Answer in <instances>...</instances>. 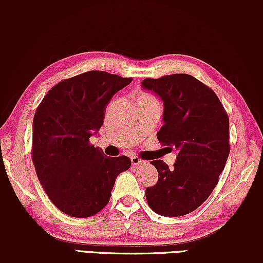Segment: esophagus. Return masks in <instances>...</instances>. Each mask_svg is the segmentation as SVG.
Masks as SVG:
<instances>
[{
  "instance_id": "obj_1",
  "label": "esophagus",
  "mask_w": 263,
  "mask_h": 263,
  "mask_svg": "<svg viewBox=\"0 0 263 263\" xmlns=\"http://www.w3.org/2000/svg\"><path fill=\"white\" fill-rule=\"evenodd\" d=\"M131 162H132V165H142V164H144L143 159H141L140 157H137V156L131 157Z\"/></svg>"
}]
</instances>
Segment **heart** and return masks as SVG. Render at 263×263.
<instances>
[{"mask_svg":"<svg viewBox=\"0 0 263 263\" xmlns=\"http://www.w3.org/2000/svg\"><path fill=\"white\" fill-rule=\"evenodd\" d=\"M141 99H153V98L151 95H148V93H143V95L141 96Z\"/></svg>","mask_w":263,"mask_h":263,"instance_id":"heart-1","label":"heart"}]
</instances>
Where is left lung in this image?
I'll list each match as a JSON object with an SVG mask.
<instances>
[{
	"mask_svg": "<svg viewBox=\"0 0 263 263\" xmlns=\"http://www.w3.org/2000/svg\"><path fill=\"white\" fill-rule=\"evenodd\" d=\"M142 87L162 99L163 126L157 138L176 148L173 168L151 162L158 182L146 189L149 208L162 216H183L209 198L224 171L229 153V116L216 93L188 74L142 80Z\"/></svg>",
	"mask_w": 263,
	"mask_h": 263,
	"instance_id": "8db88e82",
	"label": "left lung"
}]
</instances>
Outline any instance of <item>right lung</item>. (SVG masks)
<instances>
[{
    "label": "right lung",
    "instance_id": "1",
    "mask_svg": "<svg viewBox=\"0 0 263 263\" xmlns=\"http://www.w3.org/2000/svg\"><path fill=\"white\" fill-rule=\"evenodd\" d=\"M131 78L91 70L53 86L33 119L32 161L39 183L60 211L89 218L110 201L115 180L131 167L126 156L106 157L90 143L106 105Z\"/></svg>",
    "mask_w": 263,
    "mask_h": 263
}]
</instances>
